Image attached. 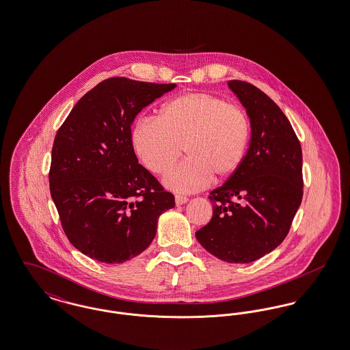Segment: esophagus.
<instances>
[{"label":"esophagus","instance_id":"esophagus-1","mask_svg":"<svg viewBox=\"0 0 350 350\" xmlns=\"http://www.w3.org/2000/svg\"><path fill=\"white\" fill-rule=\"evenodd\" d=\"M187 200H189L187 197H185V196H180V194L176 196V204H178V206L180 204H185Z\"/></svg>","mask_w":350,"mask_h":350}]
</instances>
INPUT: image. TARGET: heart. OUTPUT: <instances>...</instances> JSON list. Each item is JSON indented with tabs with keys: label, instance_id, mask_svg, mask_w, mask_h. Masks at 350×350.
<instances>
[{
	"label": "heart",
	"instance_id": "1",
	"mask_svg": "<svg viewBox=\"0 0 350 350\" xmlns=\"http://www.w3.org/2000/svg\"><path fill=\"white\" fill-rule=\"evenodd\" d=\"M247 111L217 94L196 92L174 97L159 120L142 118L131 131L133 150L143 165L163 174L183 154L187 159L164 177L167 189L196 193L213 178L227 181L241 169L250 147Z\"/></svg>",
	"mask_w": 350,
	"mask_h": 350
}]
</instances>
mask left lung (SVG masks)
<instances>
[{
  "instance_id": "8db88e82",
  "label": "left lung",
  "mask_w": 350,
  "mask_h": 350,
  "mask_svg": "<svg viewBox=\"0 0 350 350\" xmlns=\"http://www.w3.org/2000/svg\"><path fill=\"white\" fill-rule=\"evenodd\" d=\"M228 86L247 109L250 148L237 174L210 193L213 217L196 236L217 258L247 264L290 231L303 197V160L299 139L274 100L245 81Z\"/></svg>"
}]
</instances>
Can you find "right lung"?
Listing matches in <instances>:
<instances>
[{
    "instance_id": "1",
    "label": "right lung",
    "mask_w": 350,
    "mask_h": 350,
    "mask_svg": "<svg viewBox=\"0 0 350 350\" xmlns=\"http://www.w3.org/2000/svg\"><path fill=\"white\" fill-rule=\"evenodd\" d=\"M176 83L111 77L75 105L55 136L51 197L76 250L105 264H122L150 247L159 217L174 207L139 164L131 142L135 117Z\"/></svg>"
}]
</instances>
